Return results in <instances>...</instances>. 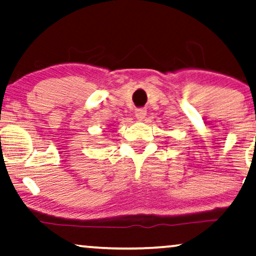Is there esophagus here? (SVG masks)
Returning <instances> with one entry per match:
<instances>
[{"instance_id": "esophagus-1", "label": "esophagus", "mask_w": 256, "mask_h": 256, "mask_svg": "<svg viewBox=\"0 0 256 256\" xmlns=\"http://www.w3.org/2000/svg\"><path fill=\"white\" fill-rule=\"evenodd\" d=\"M134 113H136V118H137L138 120H143V119L145 118V116H146V110L137 108Z\"/></svg>"}]
</instances>
